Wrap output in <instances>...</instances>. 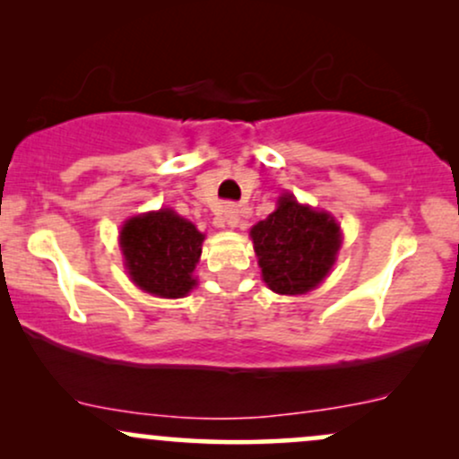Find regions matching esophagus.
I'll use <instances>...</instances> for the list:
<instances>
[{"mask_svg": "<svg viewBox=\"0 0 459 459\" xmlns=\"http://www.w3.org/2000/svg\"><path fill=\"white\" fill-rule=\"evenodd\" d=\"M239 220H241L239 207H237V204H233V203L224 204V209H222V222H224L226 226H230V229H235V226L239 224Z\"/></svg>", "mask_w": 459, "mask_h": 459, "instance_id": "34e87169", "label": "esophagus"}]
</instances>
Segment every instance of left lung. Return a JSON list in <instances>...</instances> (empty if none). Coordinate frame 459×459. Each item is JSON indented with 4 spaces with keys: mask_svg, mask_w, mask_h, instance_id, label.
Wrapping results in <instances>:
<instances>
[{
    "mask_svg": "<svg viewBox=\"0 0 459 459\" xmlns=\"http://www.w3.org/2000/svg\"><path fill=\"white\" fill-rule=\"evenodd\" d=\"M263 281L281 296H302L328 276L341 247V226L328 212L278 198L276 212L250 229Z\"/></svg>",
    "mask_w": 459,
    "mask_h": 459,
    "instance_id": "8db88e82",
    "label": "left lung"
}]
</instances>
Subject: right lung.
<instances>
[{"instance_id": "right-lung-1", "label": "right lung", "mask_w": 459, "mask_h": 459, "mask_svg": "<svg viewBox=\"0 0 459 459\" xmlns=\"http://www.w3.org/2000/svg\"><path fill=\"white\" fill-rule=\"evenodd\" d=\"M204 235L186 218L160 209L134 215L120 229V250L129 278L157 298H183L196 287L192 276Z\"/></svg>"}]
</instances>
